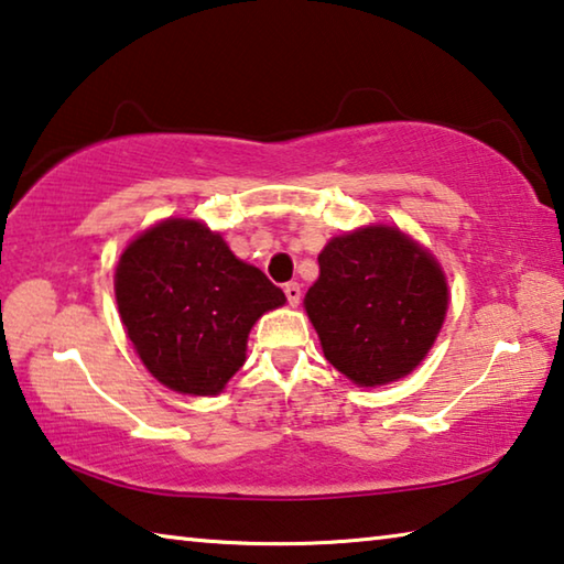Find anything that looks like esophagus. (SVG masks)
Wrapping results in <instances>:
<instances>
[{"mask_svg": "<svg viewBox=\"0 0 564 564\" xmlns=\"http://www.w3.org/2000/svg\"><path fill=\"white\" fill-rule=\"evenodd\" d=\"M283 293H285V299H289L291 305H299V303H301V285L295 283V281L285 283V285H283Z\"/></svg>", "mask_w": 564, "mask_h": 564, "instance_id": "1", "label": "esophagus"}]
</instances>
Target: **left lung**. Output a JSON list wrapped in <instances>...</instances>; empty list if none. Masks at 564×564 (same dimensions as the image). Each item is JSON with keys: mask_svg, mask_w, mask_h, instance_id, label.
I'll list each match as a JSON object with an SVG mask.
<instances>
[{"mask_svg": "<svg viewBox=\"0 0 564 564\" xmlns=\"http://www.w3.org/2000/svg\"><path fill=\"white\" fill-rule=\"evenodd\" d=\"M318 265L303 303L330 366L366 388L408 376L447 311L433 256L398 228L370 226L333 238Z\"/></svg>", "mask_w": 564, "mask_h": 564, "instance_id": "obj_1", "label": "left lung"}]
</instances>
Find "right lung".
I'll list each match as a JSON object with an SVG mask.
<instances>
[{
	"mask_svg": "<svg viewBox=\"0 0 564 564\" xmlns=\"http://www.w3.org/2000/svg\"><path fill=\"white\" fill-rule=\"evenodd\" d=\"M121 323L159 383L221 393L246 360V340L285 295L204 224L169 218L131 241L117 265Z\"/></svg>",
	"mask_w": 564,
	"mask_h": 564,
	"instance_id": "add662e5",
	"label": "right lung"
}]
</instances>
